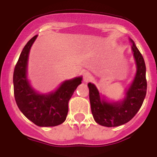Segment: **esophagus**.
Returning a JSON list of instances; mask_svg holds the SVG:
<instances>
[{"instance_id": "esophagus-1", "label": "esophagus", "mask_w": 157, "mask_h": 157, "mask_svg": "<svg viewBox=\"0 0 157 157\" xmlns=\"http://www.w3.org/2000/svg\"><path fill=\"white\" fill-rule=\"evenodd\" d=\"M83 78H84V81H85V82H88V81H89L92 80L93 76H92V74H91L90 72H85V73H84Z\"/></svg>"}]
</instances>
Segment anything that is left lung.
<instances>
[{"label":"left lung","instance_id":"left-lung-1","mask_svg":"<svg viewBox=\"0 0 157 157\" xmlns=\"http://www.w3.org/2000/svg\"><path fill=\"white\" fill-rule=\"evenodd\" d=\"M132 43V50L136 64V72L123 101L109 102L101 98L94 84L89 83L91 111L95 121L105 127H117L131 121L141 107L147 92L146 67L143 56Z\"/></svg>","mask_w":157,"mask_h":157}]
</instances>
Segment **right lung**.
<instances>
[{
    "mask_svg": "<svg viewBox=\"0 0 157 157\" xmlns=\"http://www.w3.org/2000/svg\"><path fill=\"white\" fill-rule=\"evenodd\" d=\"M36 36L24 47L13 72L14 97L18 108L33 123L40 127L62 124L68 115V101L82 81L78 76L65 81L55 92L40 94L34 90L27 79V64L30 48Z\"/></svg>",
    "mask_w": 157,
    "mask_h": 157,
    "instance_id": "add662e5",
    "label": "right lung"
}]
</instances>
